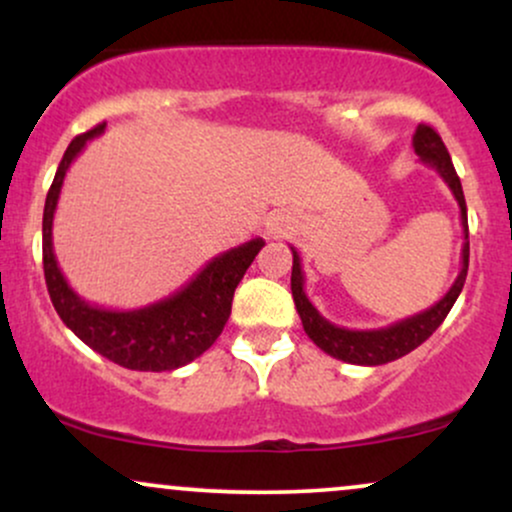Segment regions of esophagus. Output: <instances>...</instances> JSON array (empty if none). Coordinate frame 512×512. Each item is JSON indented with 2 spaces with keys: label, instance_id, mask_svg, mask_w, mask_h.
I'll return each instance as SVG.
<instances>
[{
  "label": "esophagus",
  "instance_id": "1",
  "mask_svg": "<svg viewBox=\"0 0 512 512\" xmlns=\"http://www.w3.org/2000/svg\"><path fill=\"white\" fill-rule=\"evenodd\" d=\"M264 231H267V236H272V238L286 236V233L291 231L289 216H284V214H272V216H269V219H267V223H264Z\"/></svg>",
  "mask_w": 512,
  "mask_h": 512
}]
</instances>
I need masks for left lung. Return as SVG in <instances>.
Wrapping results in <instances>:
<instances>
[{"mask_svg": "<svg viewBox=\"0 0 512 512\" xmlns=\"http://www.w3.org/2000/svg\"><path fill=\"white\" fill-rule=\"evenodd\" d=\"M414 151L426 166L436 168L438 175L448 182L452 195L457 199V207H460V219H462V267L457 274L455 284L450 286V291L436 305L424 310V313H416L407 317V320H399L390 327H380V330H346V327L332 325L327 317L317 313V308L308 301L305 296V276L301 267V257L298 252H293V269H291V293L293 303H296L298 315H301L303 330L313 342L320 346L325 354L344 363H356V366H383V363L397 361V358L407 356L409 351H414L416 346H421L438 330L440 322L445 320L450 313V308L455 305L457 296L462 293L464 279H467V267H469V228H467V204H464V192L462 182L457 178L455 166H452L448 149H445L443 139L433 127L419 125L414 132Z\"/></svg>", "mask_w": 512, "mask_h": 512, "instance_id": "8db88e82", "label": "left lung"}]
</instances>
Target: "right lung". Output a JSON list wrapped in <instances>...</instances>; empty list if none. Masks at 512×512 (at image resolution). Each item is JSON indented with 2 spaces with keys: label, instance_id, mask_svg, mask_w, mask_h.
Instances as JSON below:
<instances>
[{
  "label": "right lung",
  "instance_id": "obj_1",
  "mask_svg": "<svg viewBox=\"0 0 512 512\" xmlns=\"http://www.w3.org/2000/svg\"><path fill=\"white\" fill-rule=\"evenodd\" d=\"M103 125L79 134L64 151L60 168L52 180L43 211V269L50 301L57 315L76 337L93 351L129 370H175L202 356L219 339L231 315L236 286L248 272L264 240L255 238L238 248L221 252L175 291L137 310H108L86 303L64 279L52 250V219L60 199L64 175L86 142L98 137Z\"/></svg>",
  "mask_w": 512,
  "mask_h": 512
}]
</instances>
